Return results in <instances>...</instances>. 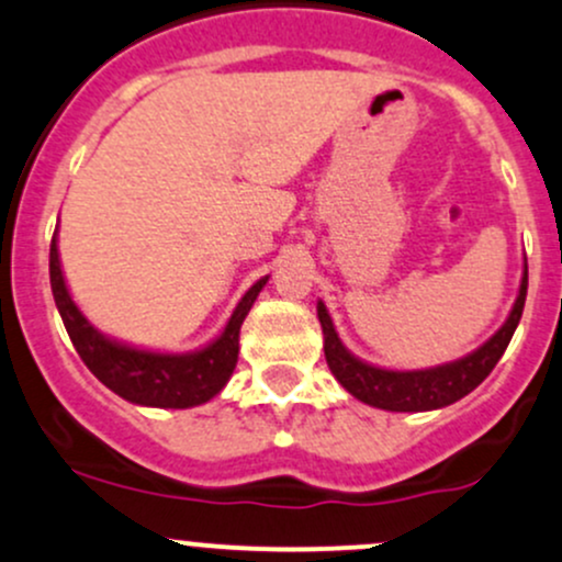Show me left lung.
I'll use <instances>...</instances> for the list:
<instances>
[{
  "label": "left lung",
  "instance_id": "1",
  "mask_svg": "<svg viewBox=\"0 0 562 562\" xmlns=\"http://www.w3.org/2000/svg\"><path fill=\"white\" fill-rule=\"evenodd\" d=\"M525 294H528V265H525L520 294L512 307L509 318L491 340L474 353L463 356V359L450 361V364L431 367V370H415V372H394L380 370V367L364 364L356 356L346 351V346L337 337L331 318L324 303H318V322L324 329V356L331 375L340 380L342 389L353 394L356 400L372 404V407L391 409V413H420V409H437L445 404L458 402L474 391L493 372L498 359L504 356L509 346L512 335H515L517 324H520Z\"/></svg>",
  "mask_w": 562,
  "mask_h": 562
}]
</instances>
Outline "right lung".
<instances>
[{
	"mask_svg": "<svg viewBox=\"0 0 562 562\" xmlns=\"http://www.w3.org/2000/svg\"><path fill=\"white\" fill-rule=\"evenodd\" d=\"M268 279H259L249 292L244 294L238 307L233 311L225 331L211 342L209 348L195 353H149L138 348L120 346V342L106 340L88 324L80 307L69 297V289L64 283L61 262H58L56 238L50 244V286L56 297L58 313L64 318V327L75 342L77 353L86 361L106 389L120 394L123 400L134 404H147V407H195V404L209 402L211 396L220 394L231 380L235 361H238V331L244 324L246 313L255 305L259 289Z\"/></svg>",
	"mask_w": 562,
	"mask_h": 562,
	"instance_id": "obj_1",
	"label": "right lung"
}]
</instances>
